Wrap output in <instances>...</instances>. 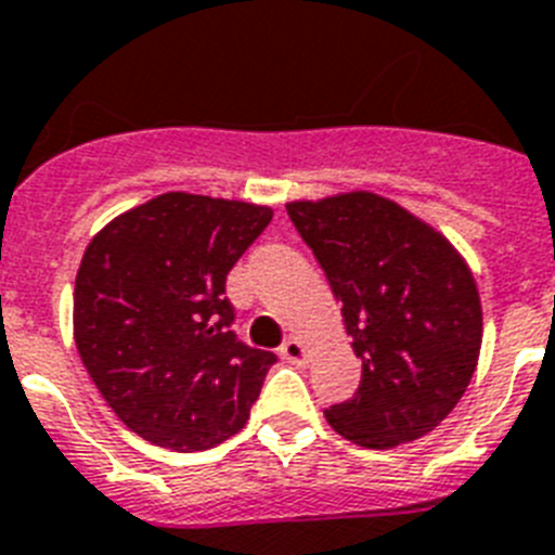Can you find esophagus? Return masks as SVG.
<instances>
[{
	"label": "esophagus",
	"instance_id": "34e87169",
	"mask_svg": "<svg viewBox=\"0 0 555 555\" xmlns=\"http://www.w3.org/2000/svg\"><path fill=\"white\" fill-rule=\"evenodd\" d=\"M279 356L285 358V361H291V364H307V356H310V349H307V344L301 341V338H287L285 344H282V349H279Z\"/></svg>",
	"mask_w": 555,
	"mask_h": 555
}]
</instances>
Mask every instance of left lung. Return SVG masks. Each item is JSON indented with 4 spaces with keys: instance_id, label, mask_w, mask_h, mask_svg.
<instances>
[{
    "instance_id": "left-lung-1",
    "label": "left lung",
    "mask_w": 555,
    "mask_h": 555,
    "mask_svg": "<svg viewBox=\"0 0 555 555\" xmlns=\"http://www.w3.org/2000/svg\"><path fill=\"white\" fill-rule=\"evenodd\" d=\"M293 225L341 301L361 386L324 409L364 449H395L435 431L474 378L482 301L474 273L435 225L375 191L291 199Z\"/></svg>"
}]
</instances>
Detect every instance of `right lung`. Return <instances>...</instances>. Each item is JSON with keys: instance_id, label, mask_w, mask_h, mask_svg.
I'll list each match as a JSON object with an SVG mask.
<instances>
[{"instance_id": "add662e5", "label": "right lung", "mask_w": 555, "mask_h": 555, "mask_svg": "<svg viewBox=\"0 0 555 555\" xmlns=\"http://www.w3.org/2000/svg\"><path fill=\"white\" fill-rule=\"evenodd\" d=\"M273 208L166 191L118 214L76 273L73 338L118 421L171 451H206L248 423L276 356L231 333L225 276Z\"/></svg>"}]
</instances>
